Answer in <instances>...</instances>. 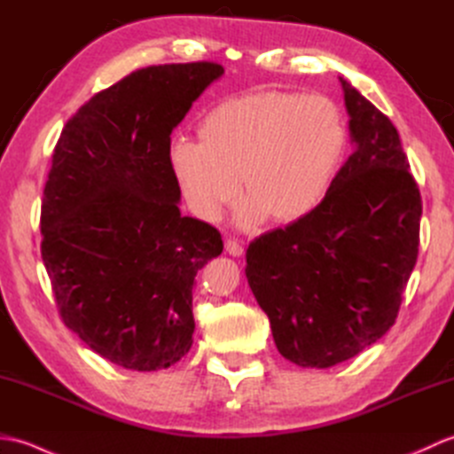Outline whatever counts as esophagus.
<instances>
[{"instance_id":"1","label":"esophagus","mask_w":454,"mask_h":454,"mask_svg":"<svg viewBox=\"0 0 454 454\" xmlns=\"http://www.w3.org/2000/svg\"><path fill=\"white\" fill-rule=\"evenodd\" d=\"M224 249H226V252H228L230 255H234V257H239V255L244 254V247H242V244L236 242V239H232V238L226 239Z\"/></svg>"}]
</instances>
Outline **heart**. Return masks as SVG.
Returning <instances> with one entry per match:
<instances>
[{
    "mask_svg": "<svg viewBox=\"0 0 454 454\" xmlns=\"http://www.w3.org/2000/svg\"><path fill=\"white\" fill-rule=\"evenodd\" d=\"M349 146L337 103L324 95L257 91L215 105L200 122V138L176 137L169 163L189 208L216 220L239 192L249 199L242 224L271 218L288 224L325 199Z\"/></svg>",
    "mask_w": 454,
    "mask_h": 454,
    "instance_id": "heart-1",
    "label": "heart"
}]
</instances>
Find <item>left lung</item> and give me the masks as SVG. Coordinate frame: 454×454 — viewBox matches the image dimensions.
Returning a JSON list of instances; mask_svg holds the SVG:
<instances>
[{
    "mask_svg": "<svg viewBox=\"0 0 454 454\" xmlns=\"http://www.w3.org/2000/svg\"><path fill=\"white\" fill-rule=\"evenodd\" d=\"M340 82L355 152L320 207L246 254L278 353L310 369L351 359L390 330L419 246L421 195L398 130Z\"/></svg>",
    "mask_w": 454,
    "mask_h": 454,
    "instance_id": "obj_1",
    "label": "left lung"
}]
</instances>
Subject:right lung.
Instances as JSON below:
<instances>
[{
  "label": "right lung",
  "instance_id": "1",
  "mask_svg": "<svg viewBox=\"0 0 454 454\" xmlns=\"http://www.w3.org/2000/svg\"><path fill=\"white\" fill-rule=\"evenodd\" d=\"M224 74L215 62L148 66L95 93L64 124L41 208V254L62 322L132 371L192 345V286L222 236L181 216L173 129Z\"/></svg>",
  "mask_w": 454,
  "mask_h": 454
}]
</instances>
